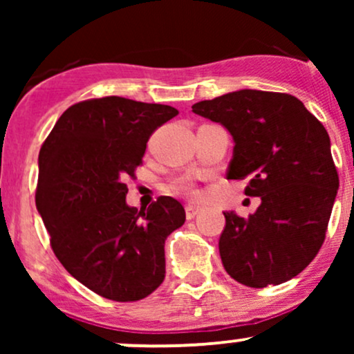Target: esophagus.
<instances>
[{
    "mask_svg": "<svg viewBox=\"0 0 354 354\" xmlns=\"http://www.w3.org/2000/svg\"><path fill=\"white\" fill-rule=\"evenodd\" d=\"M185 209H186V218L188 219H193L201 211L200 206H196V205H186Z\"/></svg>",
    "mask_w": 354,
    "mask_h": 354,
    "instance_id": "obj_1",
    "label": "esophagus"
}]
</instances>
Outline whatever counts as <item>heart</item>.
<instances>
[{"instance_id": "b5f03b06", "label": "heart", "mask_w": 354, "mask_h": 354, "mask_svg": "<svg viewBox=\"0 0 354 354\" xmlns=\"http://www.w3.org/2000/svg\"><path fill=\"white\" fill-rule=\"evenodd\" d=\"M174 188H176L180 193L183 194H188V196H193L194 194V188H193V183L189 180H180L174 183Z\"/></svg>"}]
</instances>
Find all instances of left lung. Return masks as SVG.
Wrapping results in <instances>:
<instances>
[{"label": "left lung", "mask_w": 354, "mask_h": 354, "mask_svg": "<svg viewBox=\"0 0 354 354\" xmlns=\"http://www.w3.org/2000/svg\"><path fill=\"white\" fill-rule=\"evenodd\" d=\"M193 113L233 136L228 180H248L261 205L248 218L226 211L219 256L250 288L295 278L318 254L339 178L328 131L295 96L239 89L193 104Z\"/></svg>", "instance_id": "8db88e82"}]
</instances>
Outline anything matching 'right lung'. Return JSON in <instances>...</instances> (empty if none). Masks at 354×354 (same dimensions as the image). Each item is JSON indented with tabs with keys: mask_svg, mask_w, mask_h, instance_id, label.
<instances>
[{
	"mask_svg": "<svg viewBox=\"0 0 354 354\" xmlns=\"http://www.w3.org/2000/svg\"><path fill=\"white\" fill-rule=\"evenodd\" d=\"M178 115L168 104L106 96L73 104L39 149L36 208L64 270L113 301H138L165 279V241L185 208L160 196L148 208L126 205L154 129Z\"/></svg>",
	"mask_w": 354,
	"mask_h": 354,
	"instance_id": "right-lung-1",
	"label": "right lung"
}]
</instances>
